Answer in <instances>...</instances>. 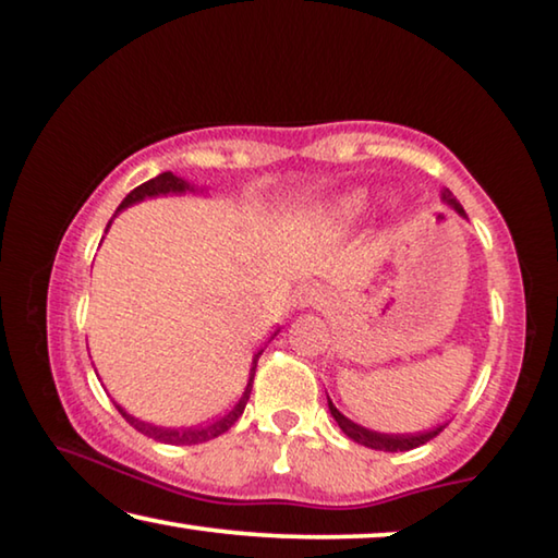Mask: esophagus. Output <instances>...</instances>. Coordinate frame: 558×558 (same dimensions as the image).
<instances>
[{"label":"esophagus","mask_w":558,"mask_h":558,"mask_svg":"<svg viewBox=\"0 0 558 558\" xmlns=\"http://www.w3.org/2000/svg\"><path fill=\"white\" fill-rule=\"evenodd\" d=\"M327 289L319 284H304L299 292L294 294V306L299 310H319V306L327 304Z\"/></svg>","instance_id":"34e87169"}]
</instances>
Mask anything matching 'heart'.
<instances>
[{
  "mask_svg": "<svg viewBox=\"0 0 558 558\" xmlns=\"http://www.w3.org/2000/svg\"><path fill=\"white\" fill-rule=\"evenodd\" d=\"M369 201V191L367 189H352L347 191L342 198L337 201L335 208H332V219L337 223H352L357 216L365 211Z\"/></svg>",
  "mask_w": 558,
  "mask_h": 558,
  "instance_id": "1",
  "label": "heart"
}]
</instances>
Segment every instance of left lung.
I'll list each match as a JSON object with an SVG mask.
<instances>
[{
	"label": "left lung",
	"mask_w": 558,
	"mask_h": 558,
	"mask_svg": "<svg viewBox=\"0 0 558 558\" xmlns=\"http://www.w3.org/2000/svg\"><path fill=\"white\" fill-rule=\"evenodd\" d=\"M440 198H442V204H448L458 216H463V219H465L463 206L458 204V198L453 196V193H450L448 189H442ZM327 405H329V413H332V417L337 420V425L342 427V433L347 435V438H352L354 442H360V446H365V448L385 450V453H398V450H413V448H417V446H425L427 440H433L435 435H438V433L442 430V427H446V425H438V427H433V430L415 433V435L377 433V430H369V427H362V425H357V423H352L350 417H344V415L339 413V410L332 405V400H329V395H327Z\"/></svg>",
	"instance_id": "1"
}]
</instances>
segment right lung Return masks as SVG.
I'll return each mask as SVG.
<instances>
[{"label":"right lung","instance_id":"add662e5","mask_svg":"<svg viewBox=\"0 0 558 558\" xmlns=\"http://www.w3.org/2000/svg\"><path fill=\"white\" fill-rule=\"evenodd\" d=\"M185 191H196V189H193V185H191L189 181H183V179H179V175H173L171 171H166V173L156 175V179L141 183L138 189H133L131 193H128V196L123 198V204L118 206L116 216H118L120 211H123V208L138 204V201L156 198V196H168V193H185ZM116 216H112V219H116ZM112 219H110V223H112ZM110 223H108V226H110ZM105 231H108V229H105ZM274 335H277V332H274ZM262 352H264V350H259V352L254 354L252 373H248V383H246L244 395H241V400L229 410V413L221 415V417H216L214 423H206V425H198V427H181V430H179V427H158V425H153V423H145V420H138V417H133L131 413H125V410L120 408L118 402H116L118 413L123 415V417L128 420V423H131L138 433L148 435V438H153V440L168 442V446H198V442H206V440L219 438V435H223L226 430H229V427L241 417V413H244V408H246V402H248V395H252L256 362H259Z\"/></svg>","mask_w":558,"mask_h":558}]
</instances>
